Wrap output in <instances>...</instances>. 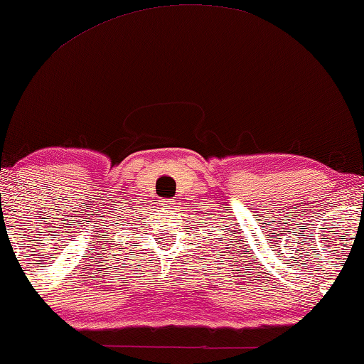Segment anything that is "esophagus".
<instances>
[{
	"mask_svg": "<svg viewBox=\"0 0 364 364\" xmlns=\"http://www.w3.org/2000/svg\"><path fill=\"white\" fill-rule=\"evenodd\" d=\"M162 205L165 207V209H171V207L176 205V200H173V199H165V200H162Z\"/></svg>",
	"mask_w": 364,
	"mask_h": 364,
	"instance_id": "34e87169",
	"label": "esophagus"
}]
</instances>
